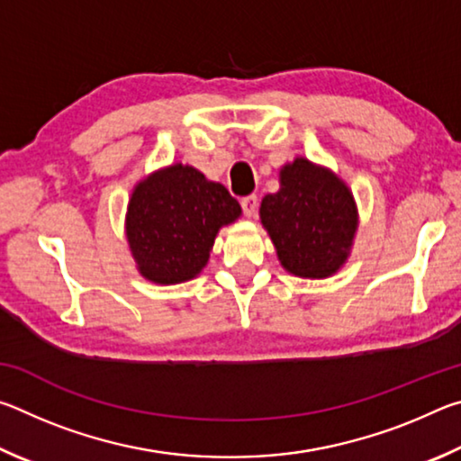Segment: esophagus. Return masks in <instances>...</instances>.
I'll return each mask as SVG.
<instances>
[{
  "instance_id": "34e87169",
  "label": "esophagus",
  "mask_w": 461,
  "mask_h": 461,
  "mask_svg": "<svg viewBox=\"0 0 461 461\" xmlns=\"http://www.w3.org/2000/svg\"><path fill=\"white\" fill-rule=\"evenodd\" d=\"M241 209H244L246 217H256V212H258V197L256 194H248V197H241Z\"/></svg>"
}]
</instances>
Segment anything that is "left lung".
Here are the masks:
<instances>
[{
    "mask_svg": "<svg viewBox=\"0 0 461 461\" xmlns=\"http://www.w3.org/2000/svg\"><path fill=\"white\" fill-rule=\"evenodd\" d=\"M280 189L260 203L262 228L280 267L299 278H330L348 262L357 231V205L331 168L305 156L280 168Z\"/></svg>",
    "mask_w": 461,
    "mask_h": 461,
    "instance_id": "obj_1",
    "label": "left lung"
}]
</instances>
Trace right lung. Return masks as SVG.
Here are the masks:
<instances>
[{
  "label": "right lung",
  "mask_w": 461,
  "mask_h": 461,
  "mask_svg": "<svg viewBox=\"0 0 461 461\" xmlns=\"http://www.w3.org/2000/svg\"><path fill=\"white\" fill-rule=\"evenodd\" d=\"M240 215L230 191L194 167L154 170L136 183L123 223L136 270L154 285L193 280L207 267L217 233Z\"/></svg>",
  "instance_id": "obj_1"
}]
</instances>
